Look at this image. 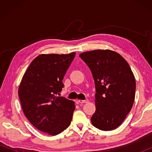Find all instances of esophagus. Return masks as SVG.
I'll use <instances>...</instances> for the list:
<instances>
[{
  "instance_id": "esophagus-1",
  "label": "esophagus",
  "mask_w": 152,
  "mask_h": 152,
  "mask_svg": "<svg viewBox=\"0 0 152 152\" xmlns=\"http://www.w3.org/2000/svg\"><path fill=\"white\" fill-rule=\"evenodd\" d=\"M79 103H86V102H88V99H85V100H79L78 101Z\"/></svg>"
}]
</instances>
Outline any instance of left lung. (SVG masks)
<instances>
[{"label":"left lung","mask_w":152,"mask_h":152,"mask_svg":"<svg viewBox=\"0 0 152 152\" xmlns=\"http://www.w3.org/2000/svg\"><path fill=\"white\" fill-rule=\"evenodd\" d=\"M94 80L96 111L92 124L102 131L117 128L130 112L135 96V79L129 65L109 50L86 51L79 55Z\"/></svg>","instance_id":"left-lung-1"}]
</instances>
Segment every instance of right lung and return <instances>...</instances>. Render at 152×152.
<instances>
[{"mask_svg":"<svg viewBox=\"0 0 152 152\" xmlns=\"http://www.w3.org/2000/svg\"><path fill=\"white\" fill-rule=\"evenodd\" d=\"M75 54L38 56L20 82L19 96L25 117L35 127L48 135L60 134L69 127L72 119L74 102L58 95Z\"/></svg>","mask_w":152,"mask_h":152,"instance_id":"add662e5","label":"right lung"}]
</instances>
